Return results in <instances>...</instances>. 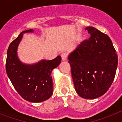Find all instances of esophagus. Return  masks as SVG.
<instances>
[{"label": "esophagus", "mask_w": 122, "mask_h": 122, "mask_svg": "<svg viewBox=\"0 0 122 122\" xmlns=\"http://www.w3.org/2000/svg\"><path fill=\"white\" fill-rule=\"evenodd\" d=\"M61 59L63 61H66L67 59V57H68V54H67L66 52H63V53L61 54Z\"/></svg>", "instance_id": "obj_1"}]
</instances>
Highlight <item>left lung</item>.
I'll return each instance as SVG.
<instances>
[{
    "label": "left lung",
    "instance_id": "obj_1",
    "mask_svg": "<svg viewBox=\"0 0 122 122\" xmlns=\"http://www.w3.org/2000/svg\"><path fill=\"white\" fill-rule=\"evenodd\" d=\"M91 37L68 56L75 88L82 98L92 99L108 91L113 81L118 56L108 35L92 26Z\"/></svg>",
    "mask_w": 122,
    "mask_h": 122
}]
</instances>
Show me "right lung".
I'll return each instance as SVG.
<instances>
[{
    "mask_svg": "<svg viewBox=\"0 0 122 122\" xmlns=\"http://www.w3.org/2000/svg\"><path fill=\"white\" fill-rule=\"evenodd\" d=\"M33 32L30 29L22 31L9 46L7 52V75L14 89L25 100L41 102L47 100L52 94L53 83L51 73L61 63V57L57 56L52 60H41L33 65L21 62L17 50L23 33Z\"/></svg>",
    "mask_w": 122,
    "mask_h": 122,
    "instance_id": "add662e5",
    "label": "right lung"
}]
</instances>
